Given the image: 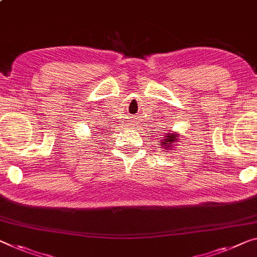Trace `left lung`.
Instances as JSON below:
<instances>
[{"mask_svg": "<svg viewBox=\"0 0 257 257\" xmlns=\"http://www.w3.org/2000/svg\"><path fill=\"white\" fill-rule=\"evenodd\" d=\"M162 147H164L163 149L165 152L170 151V149H172L175 147V142H179L177 140V134L176 133H171V131H169L168 133L165 134H162Z\"/></svg>", "mask_w": 257, "mask_h": 257, "instance_id": "8db88e82", "label": "left lung"}]
</instances>
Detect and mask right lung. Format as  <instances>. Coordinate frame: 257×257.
Returning a JSON list of instances; mask_svg holds the SVG:
<instances>
[{
  "instance_id": "1",
  "label": "right lung",
  "mask_w": 257,
  "mask_h": 257,
  "mask_svg": "<svg viewBox=\"0 0 257 257\" xmlns=\"http://www.w3.org/2000/svg\"><path fill=\"white\" fill-rule=\"evenodd\" d=\"M94 132H95V131H94ZM100 137H101V136H100Z\"/></svg>"
}]
</instances>
